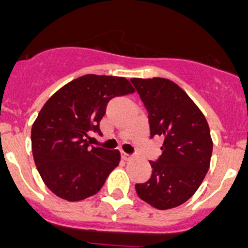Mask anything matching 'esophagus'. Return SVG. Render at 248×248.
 <instances>
[{
	"instance_id": "1",
	"label": "esophagus",
	"mask_w": 248,
	"mask_h": 248,
	"mask_svg": "<svg viewBox=\"0 0 248 248\" xmlns=\"http://www.w3.org/2000/svg\"><path fill=\"white\" fill-rule=\"evenodd\" d=\"M122 157H124V159L128 160V159H131V158H132V155H128V153H126V152H124V155H122Z\"/></svg>"
}]
</instances>
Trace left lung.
I'll use <instances>...</instances> for the list:
<instances>
[{
    "mask_svg": "<svg viewBox=\"0 0 248 248\" xmlns=\"http://www.w3.org/2000/svg\"><path fill=\"white\" fill-rule=\"evenodd\" d=\"M148 112L151 138H164L152 175L136 184L140 199L159 210L190 199L210 167L213 140L205 116L175 82L164 78L131 79Z\"/></svg>",
    "mask_w": 248,
    "mask_h": 248,
    "instance_id": "obj_1",
    "label": "left lung"
}]
</instances>
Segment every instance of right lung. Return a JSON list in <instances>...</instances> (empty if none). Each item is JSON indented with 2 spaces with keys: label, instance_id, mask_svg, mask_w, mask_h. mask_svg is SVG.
I'll return each instance as SVG.
<instances>
[{
  "label": "right lung",
  "instance_id": "right-lung-1",
  "mask_svg": "<svg viewBox=\"0 0 248 248\" xmlns=\"http://www.w3.org/2000/svg\"><path fill=\"white\" fill-rule=\"evenodd\" d=\"M135 93L121 77L88 74L57 91L32 126V151L42 179L69 202L95 195L119 166L117 149L90 146L89 132L101 135L100 121L108 101Z\"/></svg>",
  "mask_w": 248,
  "mask_h": 248
}]
</instances>
